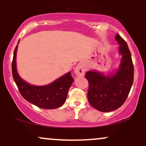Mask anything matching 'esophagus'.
I'll use <instances>...</instances> for the list:
<instances>
[{"instance_id": "1", "label": "esophagus", "mask_w": 146, "mask_h": 146, "mask_svg": "<svg viewBox=\"0 0 146 146\" xmlns=\"http://www.w3.org/2000/svg\"><path fill=\"white\" fill-rule=\"evenodd\" d=\"M85 68L82 64H78L75 68V73L78 76H82L84 75Z\"/></svg>"}]
</instances>
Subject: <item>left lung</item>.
<instances>
[{"instance_id": "left-lung-1", "label": "left lung", "mask_w": 146, "mask_h": 146, "mask_svg": "<svg viewBox=\"0 0 146 146\" xmlns=\"http://www.w3.org/2000/svg\"><path fill=\"white\" fill-rule=\"evenodd\" d=\"M115 39L123 55L119 69L112 76H105L96 71H88L87 92L89 104L98 111L108 112L122 106L128 96L134 80V65L127 43L118 34Z\"/></svg>"}]
</instances>
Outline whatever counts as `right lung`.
I'll return each instance as SVG.
<instances>
[{
  "mask_svg": "<svg viewBox=\"0 0 146 146\" xmlns=\"http://www.w3.org/2000/svg\"><path fill=\"white\" fill-rule=\"evenodd\" d=\"M17 47L18 46H16L14 51L12 70L14 80L22 96L27 101L42 109L51 110L62 106L66 100L68 89L73 82L70 72L48 85H30L22 80L17 73L16 67Z\"/></svg>",
  "mask_w": 146,
  "mask_h": 146,
  "instance_id": "obj_1",
  "label": "right lung"
}]
</instances>
